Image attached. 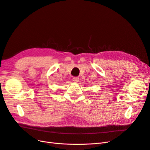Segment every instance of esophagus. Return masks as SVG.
Instances as JSON below:
<instances>
[{"instance_id":"1","label":"esophagus","mask_w":150,"mask_h":150,"mask_svg":"<svg viewBox=\"0 0 150 150\" xmlns=\"http://www.w3.org/2000/svg\"><path fill=\"white\" fill-rule=\"evenodd\" d=\"M72 80H73L74 82L78 83L79 81V78L78 77H73V78H72Z\"/></svg>"}]
</instances>
